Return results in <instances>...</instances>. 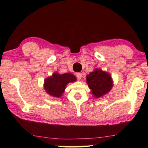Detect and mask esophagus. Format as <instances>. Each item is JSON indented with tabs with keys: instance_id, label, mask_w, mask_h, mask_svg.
Wrapping results in <instances>:
<instances>
[{
	"instance_id": "34e87169",
	"label": "esophagus",
	"mask_w": 148,
	"mask_h": 148,
	"mask_svg": "<svg viewBox=\"0 0 148 148\" xmlns=\"http://www.w3.org/2000/svg\"><path fill=\"white\" fill-rule=\"evenodd\" d=\"M76 76L78 79H82V74L80 73V72H77V73H76Z\"/></svg>"
}]
</instances>
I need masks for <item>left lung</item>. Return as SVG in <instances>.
Masks as SVG:
<instances>
[{
    "label": "left lung",
    "instance_id": "left-lung-1",
    "mask_svg": "<svg viewBox=\"0 0 148 148\" xmlns=\"http://www.w3.org/2000/svg\"><path fill=\"white\" fill-rule=\"evenodd\" d=\"M86 83L95 98H100L108 93L114 86L111 74L101 69H95L87 75Z\"/></svg>",
    "mask_w": 148,
    "mask_h": 148
}]
</instances>
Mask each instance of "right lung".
I'll return each mask as SVG.
<instances>
[{"instance_id":"right-lung-1","label":"right lung","mask_w":148,"mask_h":148,"mask_svg":"<svg viewBox=\"0 0 148 148\" xmlns=\"http://www.w3.org/2000/svg\"><path fill=\"white\" fill-rule=\"evenodd\" d=\"M76 79V77L69 72L61 74L56 72L44 79V88L50 96L59 98L63 95L67 85Z\"/></svg>"}]
</instances>
